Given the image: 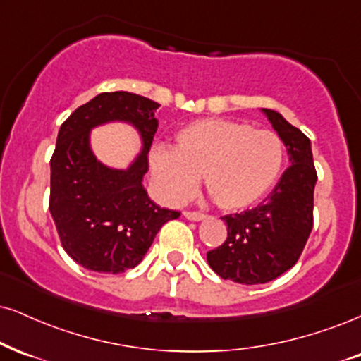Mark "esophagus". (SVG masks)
<instances>
[{
    "mask_svg": "<svg viewBox=\"0 0 361 361\" xmlns=\"http://www.w3.org/2000/svg\"><path fill=\"white\" fill-rule=\"evenodd\" d=\"M184 217H185V219H189V221H202V219H206V214H202V212L185 211Z\"/></svg>",
    "mask_w": 361,
    "mask_h": 361,
    "instance_id": "34e87169",
    "label": "esophagus"
}]
</instances>
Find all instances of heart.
I'll return each mask as SVG.
<instances>
[{"label":"heart","instance_id":"heart-1","mask_svg":"<svg viewBox=\"0 0 361 361\" xmlns=\"http://www.w3.org/2000/svg\"><path fill=\"white\" fill-rule=\"evenodd\" d=\"M159 192L171 202L188 199L199 177L217 207L243 211L273 192L286 167V144L273 130L228 118L195 120L173 135V145L150 150Z\"/></svg>","mask_w":361,"mask_h":361}]
</instances>
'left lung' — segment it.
<instances>
[{"mask_svg": "<svg viewBox=\"0 0 361 361\" xmlns=\"http://www.w3.org/2000/svg\"><path fill=\"white\" fill-rule=\"evenodd\" d=\"M286 144L289 166L264 202L241 214L222 217L228 238L207 252V262L222 279L264 284L296 264L313 229L317 169L311 142L281 114L262 109Z\"/></svg>", "mask_w": 361, "mask_h": 361, "instance_id": "left-lung-1", "label": "left lung"}]
</instances>
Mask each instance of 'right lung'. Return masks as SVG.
<instances>
[{
	"mask_svg": "<svg viewBox=\"0 0 361 361\" xmlns=\"http://www.w3.org/2000/svg\"><path fill=\"white\" fill-rule=\"evenodd\" d=\"M159 106L130 92H105L61 123L50 160V212L66 255L83 268L110 274L135 268L160 228L180 216L150 201L142 184ZM109 121L141 133L142 150L127 169L106 168L91 152L90 130Z\"/></svg>",
	"mask_w": 361,
	"mask_h": 361,
	"instance_id": "1",
	"label": "right lung"
}]
</instances>
